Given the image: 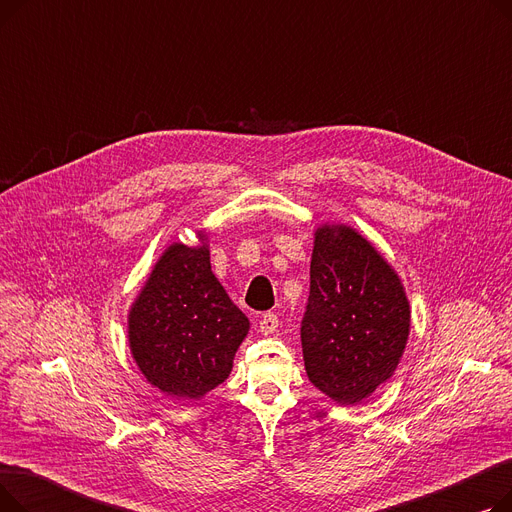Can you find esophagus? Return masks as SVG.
Wrapping results in <instances>:
<instances>
[{
    "instance_id": "esophagus-1",
    "label": "esophagus",
    "mask_w": 512,
    "mask_h": 512,
    "mask_svg": "<svg viewBox=\"0 0 512 512\" xmlns=\"http://www.w3.org/2000/svg\"><path fill=\"white\" fill-rule=\"evenodd\" d=\"M278 330V315L276 313H263L259 319V332L261 334H274Z\"/></svg>"
}]
</instances>
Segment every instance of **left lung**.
<instances>
[{
	"instance_id": "left-lung-1",
	"label": "left lung",
	"mask_w": 512,
	"mask_h": 512,
	"mask_svg": "<svg viewBox=\"0 0 512 512\" xmlns=\"http://www.w3.org/2000/svg\"><path fill=\"white\" fill-rule=\"evenodd\" d=\"M409 332L407 292L384 255L353 226H317L301 326L309 382L338 405H359L392 378Z\"/></svg>"
}]
</instances>
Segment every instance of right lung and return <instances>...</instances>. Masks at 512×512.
Masks as SVG:
<instances>
[{"label": "right lung", "instance_id": "obj_1", "mask_svg": "<svg viewBox=\"0 0 512 512\" xmlns=\"http://www.w3.org/2000/svg\"><path fill=\"white\" fill-rule=\"evenodd\" d=\"M161 253L128 309V346L143 378L174 400H201L232 371L249 319L211 272L207 232Z\"/></svg>", "mask_w": 512, "mask_h": 512}]
</instances>
